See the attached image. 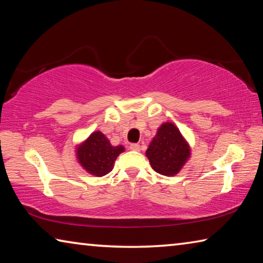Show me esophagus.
Here are the masks:
<instances>
[{
	"label": "esophagus",
	"instance_id": "1",
	"mask_svg": "<svg viewBox=\"0 0 263 263\" xmlns=\"http://www.w3.org/2000/svg\"><path fill=\"white\" fill-rule=\"evenodd\" d=\"M130 149H131V151H135V152H139V151H140V145H138V144H131V145H130Z\"/></svg>",
	"mask_w": 263,
	"mask_h": 263
}]
</instances>
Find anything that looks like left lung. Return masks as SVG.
Wrapping results in <instances>:
<instances>
[{"instance_id": "obj_1", "label": "left lung", "mask_w": 263, "mask_h": 263, "mask_svg": "<svg viewBox=\"0 0 263 263\" xmlns=\"http://www.w3.org/2000/svg\"><path fill=\"white\" fill-rule=\"evenodd\" d=\"M191 149L179 128L171 122L160 125L149 142L146 157L155 172L164 176H174L188 161Z\"/></svg>"}]
</instances>
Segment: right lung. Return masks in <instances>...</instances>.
<instances>
[{
    "label": "right lung",
    "mask_w": 263,
    "mask_h": 263,
    "mask_svg": "<svg viewBox=\"0 0 263 263\" xmlns=\"http://www.w3.org/2000/svg\"><path fill=\"white\" fill-rule=\"evenodd\" d=\"M125 148L124 146H112L103 133L95 131L86 140L77 146V160L89 174L102 177L112 171L116 159Z\"/></svg>",
    "instance_id": "add662e5"
}]
</instances>
